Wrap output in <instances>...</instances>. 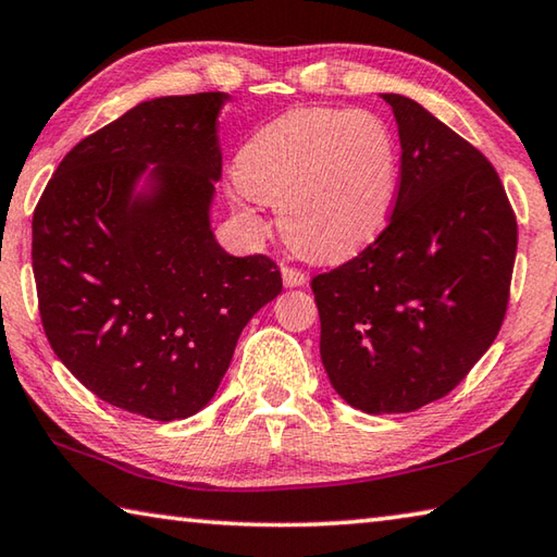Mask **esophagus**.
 <instances>
[{"label":"esophagus","instance_id":"34e87169","mask_svg":"<svg viewBox=\"0 0 557 557\" xmlns=\"http://www.w3.org/2000/svg\"><path fill=\"white\" fill-rule=\"evenodd\" d=\"M282 280H285L287 287H301L307 282V272L299 270V268L285 265V268H282Z\"/></svg>","mask_w":557,"mask_h":557}]
</instances>
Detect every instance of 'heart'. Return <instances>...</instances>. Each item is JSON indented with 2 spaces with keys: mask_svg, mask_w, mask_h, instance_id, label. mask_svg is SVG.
Here are the masks:
<instances>
[{
  "mask_svg": "<svg viewBox=\"0 0 557 557\" xmlns=\"http://www.w3.org/2000/svg\"><path fill=\"white\" fill-rule=\"evenodd\" d=\"M240 211L252 199L280 211L292 248L338 260L379 233L398 188V149L381 117L363 110H289L235 159Z\"/></svg>",
  "mask_w": 557,
  "mask_h": 557,
  "instance_id": "heart-1",
  "label": "heart"
}]
</instances>
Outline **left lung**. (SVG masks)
I'll return each mask as SVG.
<instances>
[{
  "instance_id": "left-lung-1",
  "label": "left lung",
  "mask_w": 557,
  "mask_h": 557,
  "mask_svg": "<svg viewBox=\"0 0 557 557\" xmlns=\"http://www.w3.org/2000/svg\"><path fill=\"white\" fill-rule=\"evenodd\" d=\"M400 182L391 221L344 265L312 277L322 363L369 414L445 398L504 324L518 225L492 162L395 92Z\"/></svg>"
}]
</instances>
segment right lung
Returning a JSON list of instances; mask_svg holds the SVG:
<instances>
[{"mask_svg": "<svg viewBox=\"0 0 557 557\" xmlns=\"http://www.w3.org/2000/svg\"><path fill=\"white\" fill-rule=\"evenodd\" d=\"M225 100L139 102L63 157L32 221L53 354L100 400L159 422L213 398L245 324L282 292L275 260L233 258L213 238ZM147 168L150 191L135 195Z\"/></svg>", "mask_w": 557, "mask_h": 557, "instance_id": "1", "label": "right lung"}]
</instances>
